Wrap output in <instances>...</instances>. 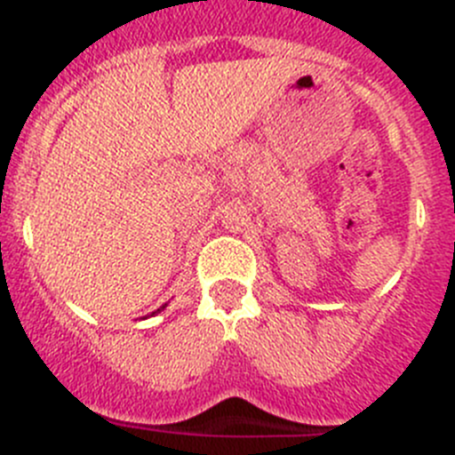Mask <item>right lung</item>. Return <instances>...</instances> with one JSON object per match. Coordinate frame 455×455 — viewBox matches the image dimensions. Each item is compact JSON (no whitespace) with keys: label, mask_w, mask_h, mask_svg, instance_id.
Segmentation results:
<instances>
[{"label":"right lung","mask_w":455,"mask_h":455,"mask_svg":"<svg viewBox=\"0 0 455 455\" xmlns=\"http://www.w3.org/2000/svg\"><path fill=\"white\" fill-rule=\"evenodd\" d=\"M164 307H166V304H164ZM164 307H162V308H164ZM162 308H157V311H156V313H160V311H162Z\"/></svg>","instance_id":"add662e5"}]
</instances>
